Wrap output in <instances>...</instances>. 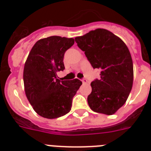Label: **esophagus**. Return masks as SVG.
I'll list each match as a JSON object with an SVG mask.
<instances>
[{"mask_svg": "<svg viewBox=\"0 0 151 151\" xmlns=\"http://www.w3.org/2000/svg\"><path fill=\"white\" fill-rule=\"evenodd\" d=\"M82 82L83 84H86L88 82V80L86 79V78H83V79L82 80Z\"/></svg>", "mask_w": 151, "mask_h": 151, "instance_id": "esophagus-1", "label": "esophagus"}]
</instances>
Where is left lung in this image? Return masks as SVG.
Listing matches in <instances>:
<instances>
[{"label":"left lung","mask_w":151,"mask_h":151,"mask_svg":"<svg viewBox=\"0 0 151 151\" xmlns=\"http://www.w3.org/2000/svg\"><path fill=\"white\" fill-rule=\"evenodd\" d=\"M75 41L92 67L101 70V78L91 83L89 106L96 113L114 114L132 88L133 63L129 48L121 38L104 29L90 31Z\"/></svg>","instance_id":"1"}]
</instances>
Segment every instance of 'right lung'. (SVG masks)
Masks as SVG:
<instances>
[{
    "mask_svg": "<svg viewBox=\"0 0 151 151\" xmlns=\"http://www.w3.org/2000/svg\"><path fill=\"white\" fill-rule=\"evenodd\" d=\"M73 38L50 36L38 40L24 66L25 91L35 111L44 118L56 119L71 110L73 98L82 82L78 78L58 79L63 71L65 52L74 45Z\"/></svg>",
    "mask_w": 151,
    "mask_h": 151,
    "instance_id": "right-lung-1",
    "label": "right lung"
}]
</instances>
